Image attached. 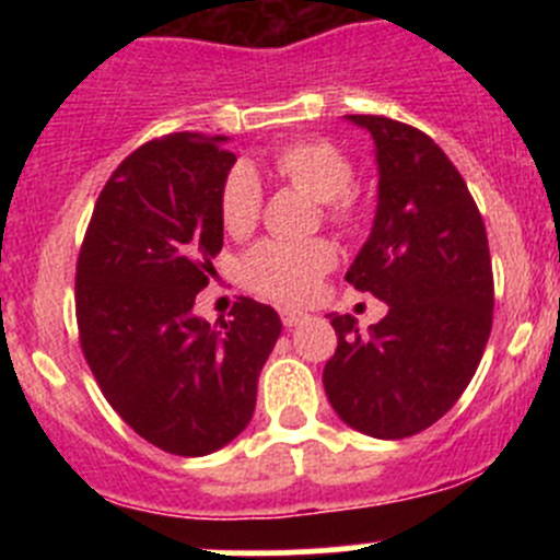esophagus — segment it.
<instances>
[{
  "label": "esophagus",
  "mask_w": 560,
  "mask_h": 560,
  "mask_svg": "<svg viewBox=\"0 0 560 560\" xmlns=\"http://www.w3.org/2000/svg\"><path fill=\"white\" fill-rule=\"evenodd\" d=\"M279 314H281V322H284V327H295L306 319V314L295 312V308H287V306L279 308Z\"/></svg>",
  "instance_id": "34e87169"
}]
</instances>
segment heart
Here are the masks:
<instances>
[{
    "mask_svg": "<svg viewBox=\"0 0 560 560\" xmlns=\"http://www.w3.org/2000/svg\"><path fill=\"white\" fill-rule=\"evenodd\" d=\"M273 173L284 184L319 200L327 222L347 228L358 217L352 191L354 165L327 140H295L273 154ZM262 213V186L252 167L235 165L219 191V219L233 238L252 233ZM336 265V248L325 238L259 241L241 259V279L248 290L281 303H303L316 292L322 276Z\"/></svg>",
    "mask_w": 560,
    "mask_h": 560,
    "instance_id": "1",
    "label": "heart"
}]
</instances>
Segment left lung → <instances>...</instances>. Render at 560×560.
I'll return each instance as SVG.
<instances>
[{"instance_id": "1", "label": "left lung", "mask_w": 560, "mask_h": 560, "mask_svg": "<svg viewBox=\"0 0 560 560\" xmlns=\"http://www.w3.org/2000/svg\"><path fill=\"white\" fill-rule=\"evenodd\" d=\"M347 118L369 129L380 165L374 228L347 281L387 314L369 332L352 314H330L338 347L322 385L349 428L406 439L453 409L482 360L493 325L488 233L463 175L425 132Z\"/></svg>"}]
</instances>
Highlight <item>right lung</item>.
<instances>
[{
  "label": "right lung",
  "instance_id": "1",
  "mask_svg": "<svg viewBox=\"0 0 560 560\" xmlns=\"http://www.w3.org/2000/svg\"><path fill=\"white\" fill-rule=\"evenodd\" d=\"M228 138L175 132L127 156L100 191L75 268L81 349L116 415L171 455L217 453L248 425L281 319L241 298L195 316L222 252Z\"/></svg>",
  "mask_w": 560,
  "mask_h": 560
}]
</instances>
